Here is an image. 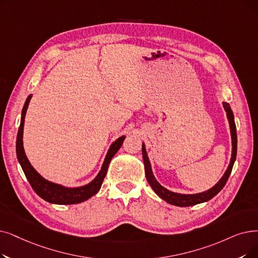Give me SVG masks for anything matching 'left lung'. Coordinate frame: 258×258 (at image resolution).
Returning <instances> with one entry per match:
<instances>
[{"mask_svg":"<svg viewBox=\"0 0 258 258\" xmlns=\"http://www.w3.org/2000/svg\"><path fill=\"white\" fill-rule=\"evenodd\" d=\"M223 107H225L227 111V116L229 119L230 123V128H231V136H232V157H231V161L228 166V169L225 173V175L222 176V178L218 181L216 185L210 188L209 191L199 193V194H194V195H183V194H178L169 191V189L164 188L162 185H160L157 180L155 179L153 172H152V167L151 163L149 160V157L147 154V151H145L144 144H142V156H143V162H144V169H145V176H147L148 181L152 188L154 189V192L158 195L160 198L165 200L166 203H169L173 206L177 207H191L195 206L201 203H205V201H208L212 199L214 196H216L222 187L226 185L228 179L230 177V174L232 172L233 165L235 162V159H236V153H237V135H236V125H235V121H234V115L233 111L230 107V105L226 102H223Z\"/></svg>","mask_w":258,"mask_h":258,"instance_id":"left-lung-1","label":"left lung"}]
</instances>
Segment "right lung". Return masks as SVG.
I'll return each instance as SVG.
<instances>
[{"mask_svg": "<svg viewBox=\"0 0 258 258\" xmlns=\"http://www.w3.org/2000/svg\"><path fill=\"white\" fill-rule=\"evenodd\" d=\"M30 99H31V95L27 97L23 109H22L21 123H20V127L18 131V136H17V157L22 166V170H23L27 180L29 181L31 187L33 188V191H35L44 200L55 205L80 204L82 201H85L88 198H91L92 196L97 194L100 187H101L102 182L107 173V167L109 165V162L111 158L115 156V154L121 148L123 141L125 139V136L120 137L110 145L107 155L105 157V160L103 162V165L101 167V171L99 172V174L92 182H89L86 185H83L80 187H74V188L64 187L60 184L52 183L46 180V179H44L35 169H33L24 152V148H23L24 119H25V114H26Z\"/></svg>", "mask_w": 258, "mask_h": 258, "instance_id": "1", "label": "right lung"}]
</instances>
